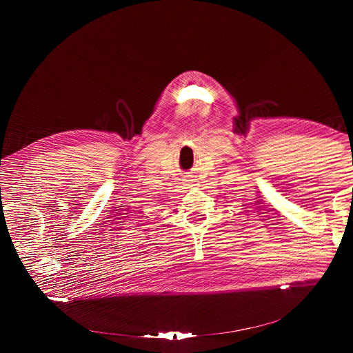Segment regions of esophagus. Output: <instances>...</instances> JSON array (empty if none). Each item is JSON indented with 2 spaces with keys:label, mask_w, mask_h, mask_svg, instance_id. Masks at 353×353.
Segmentation results:
<instances>
[{
  "label": "esophagus",
  "mask_w": 353,
  "mask_h": 353,
  "mask_svg": "<svg viewBox=\"0 0 353 353\" xmlns=\"http://www.w3.org/2000/svg\"><path fill=\"white\" fill-rule=\"evenodd\" d=\"M186 182H188V185H189V186H193V185L197 182V179H193V178H188V179H186Z\"/></svg>",
  "instance_id": "esophagus-1"
}]
</instances>
